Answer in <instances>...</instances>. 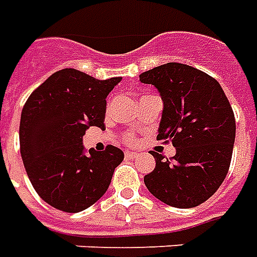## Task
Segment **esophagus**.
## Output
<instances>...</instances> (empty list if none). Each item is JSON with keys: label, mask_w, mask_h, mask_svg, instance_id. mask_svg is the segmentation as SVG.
I'll return each instance as SVG.
<instances>
[{"label": "esophagus", "mask_w": 257, "mask_h": 257, "mask_svg": "<svg viewBox=\"0 0 257 257\" xmlns=\"http://www.w3.org/2000/svg\"><path fill=\"white\" fill-rule=\"evenodd\" d=\"M136 156H138L137 152H132V151H127L125 152V158H128V159H134Z\"/></svg>", "instance_id": "obj_1"}]
</instances>
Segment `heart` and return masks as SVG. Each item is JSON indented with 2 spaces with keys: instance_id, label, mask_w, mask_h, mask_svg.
Returning a JSON list of instances; mask_svg holds the SVG:
<instances>
[{
  "instance_id": "heart-1",
  "label": "heart",
  "mask_w": 257,
  "mask_h": 257,
  "mask_svg": "<svg viewBox=\"0 0 257 257\" xmlns=\"http://www.w3.org/2000/svg\"><path fill=\"white\" fill-rule=\"evenodd\" d=\"M128 141H133V138H130V140H128Z\"/></svg>"
}]
</instances>
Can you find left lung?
I'll use <instances>...</instances> for the list:
<instances>
[{
	"instance_id": "left-lung-1",
	"label": "left lung",
	"mask_w": 257,
	"mask_h": 257,
	"mask_svg": "<svg viewBox=\"0 0 257 257\" xmlns=\"http://www.w3.org/2000/svg\"><path fill=\"white\" fill-rule=\"evenodd\" d=\"M158 88L163 112L158 140L173 144L169 161L151 151L156 166L144 177L148 191L166 205L195 207L219 190L228 173L235 117L219 81L195 67L170 62L140 74Z\"/></svg>"
}]
</instances>
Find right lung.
<instances>
[{
    "label": "right lung",
    "mask_w": 257,
    "mask_h": 257,
    "mask_svg": "<svg viewBox=\"0 0 257 257\" xmlns=\"http://www.w3.org/2000/svg\"><path fill=\"white\" fill-rule=\"evenodd\" d=\"M121 77L94 79L76 69L51 74L22 109L19 143L23 165L40 198L62 212L77 213L106 192L123 151L108 145L85 154L90 125L103 128L106 96Z\"/></svg>",
    "instance_id": "right-lung-1"
}]
</instances>
